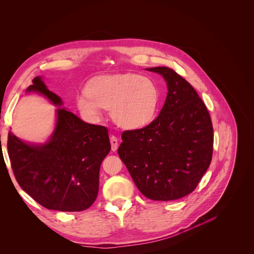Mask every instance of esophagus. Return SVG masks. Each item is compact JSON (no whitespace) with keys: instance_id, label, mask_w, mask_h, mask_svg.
<instances>
[{"instance_id":"obj_1","label":"esophagus","mask_w":254,"mask_h":254,"mask_svg":"<svg viewBox=\"0 0 254 254\" xmlns=\"http://www.w3.org/2000/svg\"><path fill=\"white\" fill-rule=\"evenodd\" d=\"M110 143H111V150L116 151L118 148V140L115 136L110 137Z\"/></svg>"}]
</instances>
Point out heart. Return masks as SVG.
I'll use <instances>...</instances> for the list:
<instances>
[{"instance_id":"obj_1","label":"heart","mask_w":254,"mask_h":254,"mask_svg":"<svg viewBox=\"0 0 254 254\" xmlns=\"http://www.w3.org/2000/svg\"><path fill=\"white\" fill-rule=\"evenodd\" d=\"M160 92L157 84L136 73L102 76L92 80L86 93L76 97L77 107L88 117H99L110 109L112 121L122 128L138 129L148 126L158 109Z\"/></svg>"}]
</instances>
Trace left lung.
<instances>
[{
    "label": "left lung",
    "instance_id": "obj_1",
    "mask_svg": "<svg viewBox=\"0 0 254 254\" xmlns=\"http://www.w3.org/2000/svg\"><path fill=\"white\" fill-rule=\"evenodd\" d=\"M166 81L167 95L147 127L126 130L117 152L139 191L156 201L190 194L210 164L213 128L203 101L191 84L168 67H152Z\"/></svg>",
    "mask_w": 254,
    "mask_h": 254
}]
</instances>
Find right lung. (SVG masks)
I'll return each instance as SVG.
<instances>
[{"instance_id": "right-lung-1", "label": "right lung", "mask_w": 254, "mask_h": 254, "mask_svg": "<svg viewBox=\"0 0 254 254\" xmlns=\"http://www.w3.org/2000/svg\"><path fill=\"white\" fill-rule=\"evenodd\" d=\"M26 93H38L58 106L54 130L45 143H30L8 133V153L19 186L48 209L81 211L89 208L99 191V173L111 149L108 129L82 122L61 107L42 76L32 79Z\"/></svg>"}]
</instances>
